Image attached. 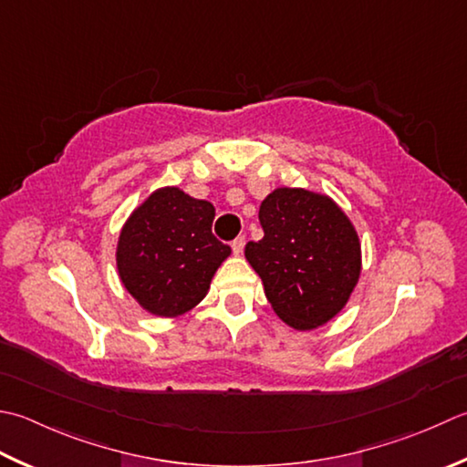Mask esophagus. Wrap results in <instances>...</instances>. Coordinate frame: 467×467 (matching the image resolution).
<instances>
[{
    "mask_svg": "<svg viewBox=\"0 0 467 467\" xmlns=\"http://www.w3.org/2000/svg\"><path fill=\"white\" fill-rule=\"evenodd\" d=\"M231 246H233V253L236 254V257H239V254H243V251H244V236H239V239H234Z\"/></svg>",
    "mask_w": 467,
    "mask_h": 467,
    "instance_id": "1",
    "label": "esophagus"
}]
</instances>
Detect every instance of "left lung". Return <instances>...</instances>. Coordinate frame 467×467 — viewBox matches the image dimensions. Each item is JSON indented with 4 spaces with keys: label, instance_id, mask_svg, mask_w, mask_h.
<instances>
[{
    "label": "left lung",
    "instance_id": "1",
    "mask_svg": "<svg viewBox=\"0 0 467 467\" xmlns=\"http://www.w3.org/2000/svg\"><path fill=\"white\" fill-rule=\"evenodd\" d=\"M259 221L265 236L246 243L244 257L273 312L301 332L330 322L348 304L362 269L350 218L330 196L277 188L261 202Z\"/></svg>",
    "mask_w": 467,
    "mask_h": 467
}]
</instances>
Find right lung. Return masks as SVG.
Wrapping results in <instances>:
<instances>
[{
  "label": "right lung",
  "mask_w": 467,
  "mask_h": 467,
  "mask_svg": "<svg viewBox=\"0 0 467 467\" xmlns=\"http://www.w3.org/2000/svg\"><path fill=\"white\" fill-rule=\"evenodd\" d=\"M214 206L166 186L137 206L117 243L119 279L145 312L178 317L202 301L231 246L213 234Z\"/></svg>",
  "instance_id": "add662e5"
}]
</instances>
